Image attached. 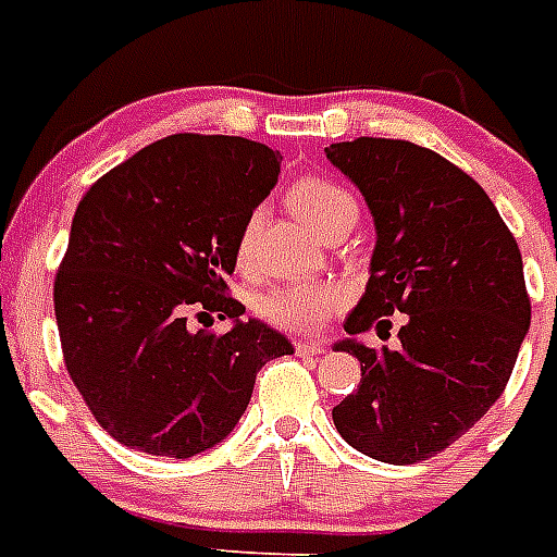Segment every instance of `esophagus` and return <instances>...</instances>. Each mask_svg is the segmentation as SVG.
Masks as SVG:
<instances>
[{"label": "esophagus", "instance_id": "1", "mask_svg": "<svg viewBox=\"0 0 557 557\" xmlns=\"http://www.w3.org/2000/svg\"><path fill=\"white\" fill-rule=\"evenodd\" d=\"M294 351H297L300 357H318L323 355L325 346L320 341H297L294 343Z\"/></svg>", "mask_w": 557, "mask_h": 557}]
</instances>
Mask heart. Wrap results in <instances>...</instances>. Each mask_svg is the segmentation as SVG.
Segmentation results:
<instances>
[{
	"mask_svg": "<svg viewBox=\"0 0 557 557\" xmlns=\"http://www.w3.org/2000/svg\"><path fill=\"white\" fill-rule=\"evenodd\" d=\"M294 211L306 220L318 234H323L334 220L343 214H357V202L341 185L329 183L323 176H306L292 185L288 191ZM257 228H260V214H251L237 237V263L246 265L251 260L257 243ZM343 300L341 288L320 286V283H283L274 286L257 300V311L269 323L280 329H294V332H311L318 329Z\"/></svg>",
	"mask_w": 557,
	"mask_h": 557,
	"instance_id": "heart-1",
	"label": "heart"
}]
</instances>
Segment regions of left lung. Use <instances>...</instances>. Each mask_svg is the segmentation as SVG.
<instances>
[{"label":"left lung","mask_w":557,"mask_h":557,"mask_svg":"<svg viewBox=\"0 0 557 557\" xmlns=\"http://www.w3.org/2000/svg\"><path fill=\"white\" fill-rule=\"evenodd\" d=\"M374 216L366 294L346 332L388 334L360 360V386L332 409L343 441L383 463H418L449 449L495 406L529 332L521 248L495 202L467 171L406 139L360 137L325 148Z\"/></svg>","instance_id":"1"}]
</instances>
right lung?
I'll return each mask as SVG.
<instances>
[{"label":"right lung","mask_w":557,"mask_h":557,"mask_svg":"<svg viewBox=\"0 0 557 557\" xmlns=\"http://www.w3.org/2000/svg\"><path fill=\"white\" fill-rule=\"evenodd\" d=\"M263 143L174 134L99 176L76 206L53 280L67 374L122 446L194 458L228 437L255 377L292 355L286 334L225 294L237 237L277 183ZM188 310L232 317L228 333H191Z\"/></svg>","instance_id":"1"}]
</instances>
